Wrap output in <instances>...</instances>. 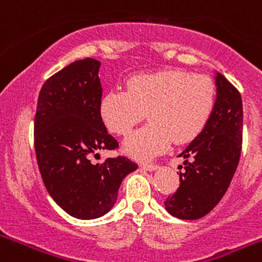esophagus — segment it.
Here are the masks:
<instances>
[{
	"mask_svg": "<svg viewBox=\"0 0 262 262\" xmlns=\"http://www.w3.org/2000/svg\"><path fill=\"white\" fill-rule=\"evenodd\" d=\"M140 168L144 169V170L154 172V170H156V169L159 168V165H157V164H154V163H142L140 164Z\"/></svg>",
	"mask_w": 262,
	"mask_h": 262,
	"instance_id": "1",
	"label": "esophagus"
}]
</instances>
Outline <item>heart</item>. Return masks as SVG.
<instances>
[{
	"mask_svg": "<svg viewBox=\"0 0 262 262\" xmlns=\"http://www.w3.org/2000/svg\"><path fill=\"white\" fill-rule=\"evenodd\" d=\"M214 81L181 69L136 75L127 90H110L101 99V117L111 133L126 136L145 117L149 123L129 135L124 151L148 160L166 151L170 143L191 142L205 128L215 105Z\"/></svg>",
	"mask_w": 262,
	"mask_h": 262,
	"instance_id": "heart-1",
	"label": "heart"
}]
</instances>
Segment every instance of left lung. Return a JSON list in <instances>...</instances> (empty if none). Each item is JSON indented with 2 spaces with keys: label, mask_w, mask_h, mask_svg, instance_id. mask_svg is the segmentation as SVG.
Returning <instances> with one entry per match:
<instances>
[{
  "label": "left lung",
  "mask_w": 262,
  "mask_h": 262,
  "mask_svg": "<svg viewBox=\"0 0 262 262\" xmlns=\"http://www.w3.org/2000/svg\"><path fill=\"white\" fill-rule=\"evenodd\" d=\"M216 102L202 133L180 156V186L165 207L180 219H200L221 202L236 172L243 145V102L239 90L221 73ZM180 169L182 166L180 165Z\"/></svg>",
  "instance_id": "left-lung-1"
}]
</instances>
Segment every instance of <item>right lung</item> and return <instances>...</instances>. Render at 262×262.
<instances>
[{"instance_id":"obj_1","label":"right lung","mask_w":262,"mask_h":262,"mask_svg":"<svg viewBox=\"0 0 262 262\" xmlns=\"http://www.w3.org/2000/svg\"><path fill=\"white\" fill-rule=\"evenodd\" d=\"M101 62L77 60L40 89L34 120L36 161L45 186L64 211L94 219L114 206L119 186L138 164L126 156L90 163L98 149H118L101 117Z\"/></svg>"}]
</instances>
